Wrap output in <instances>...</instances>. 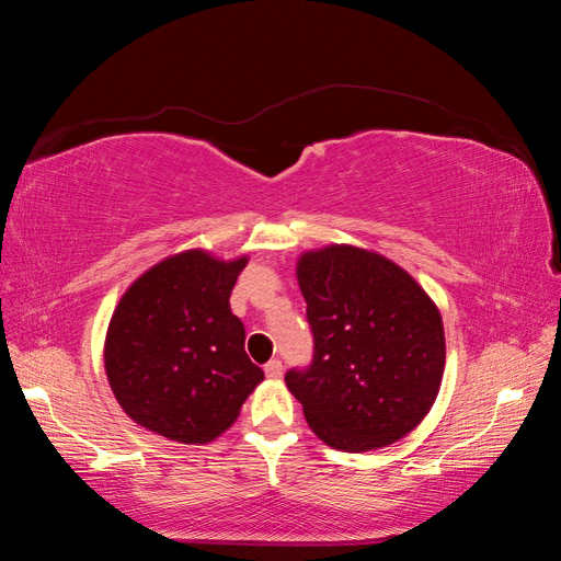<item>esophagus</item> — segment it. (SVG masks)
Masks as SVG:
<instances>
[{
	"mask_svg": "<svg viewBox=\"0 0 561 561\" xmlns=\"http://www.w3.org/2000/svg\"><path fill=\"white\" fill-rule=\"evenodd\" d=\"M264 371H266V377L268 379H280L283 377V363L280 360H268L266 365H264Z\"/></svg>",
	"mask_w": 561,
	"mask_h": 561,
	"instance_id": "esophagus-1",
	"label": "esophagus"
}]
</instances>
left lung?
Here are the masks:
<instances>
[{
	"label": "left lung",
	"mask_w": 561,
	"mask_h": 561,
	"mask_svg": "<svg viewBox=\"0 0 561 561\" xmlns=\"http://www.w3.org/2000/svg\"><path fill=\"white\" fill-rule=\"evenodd\" d=\"M313 363L285 383L309 428L342 451L398 443L426 419L445 375L443 316L428 293L375 250L332 243L297 260Z\"/></svg>",
	"instance_id": "left-lung-1"
}]
</instances>
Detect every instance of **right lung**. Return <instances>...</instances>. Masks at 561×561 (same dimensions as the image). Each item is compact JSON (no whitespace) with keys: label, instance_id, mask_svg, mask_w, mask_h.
I'll use <instances>...</instances> for the list:
<instances>
[{"label":"right lung","instance_id":"add662e5","mask_svg":"<svg viewBox=\"0 0 561 561\" xmlns=\"http://www.w3.org/2000/svg\"><path fill=\"white\" fill-rule=\"evenodd\" d=\"M248 254L219 260L192 248L135 278L105 336L116 402L138 426L182 445H208L264 381L245 353L229 297Z\"/></svg>","mask_w":561,"mask_h":561}]
</instances>
